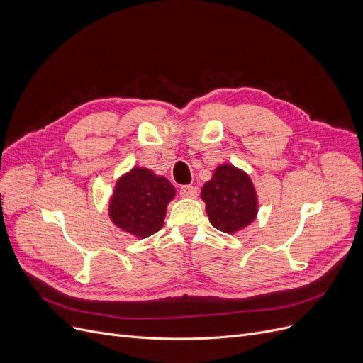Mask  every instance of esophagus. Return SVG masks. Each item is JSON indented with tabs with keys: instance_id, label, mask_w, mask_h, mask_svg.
<instances>
[{
	"instance_id": "esophagus-1",
	"label": "esophagus",
	"mask_w": 363,
	"mask_h": 363,
	"mask_svg": "<svg viewBox=\"0 0 363 363\" xmlns=\"http://www.w3.org/2000/svg\"><path fill=\"white\" fill-rule=\"evenodd\" d=\"M179 194L181 197L185 199H194L197 197V188L194 185H182L179 189Z\"/></svg>"
}]
</instances>
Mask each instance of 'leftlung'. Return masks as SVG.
I'll list each match as a JSON object with an SVG mask.
<instances>
[{"label": "left lung", "instance_id": "obj_1", "mask_svg": "<svg viewBox=\"0 0 363 363\" xmlns=\"http://www.w3.org/2000/svg\"><path fill=\"white\" fill-rule=\"evenodd\" d=\"M208 220L222 233L233 234L249 225L257 213L255 186L242 170L222 164L201 189Z\"/></svg>", "mask_w": 363, "mask_h": 363}]
</instances>
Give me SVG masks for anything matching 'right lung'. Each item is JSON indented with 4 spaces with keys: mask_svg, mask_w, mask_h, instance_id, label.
I'll return each instance as SVG.
<instances>
[{
    "mask_svg": "<svg viewBox=\"0 0 363 363\" xmlns=\"http://www.w3.org/2000/svg\"><path fill=\"white\" fill-rule=\"evenodd\" d=\"M175 197V188L150 169L133 167L122 177L110 201V218L121 230L144 238L163 226L166 206Z\"/></svg>",
    "mask_w": 363,
    "mask_h": 363,
    "instance_id": "add662e5",
    "label": "right lung"
}]
</instances>
